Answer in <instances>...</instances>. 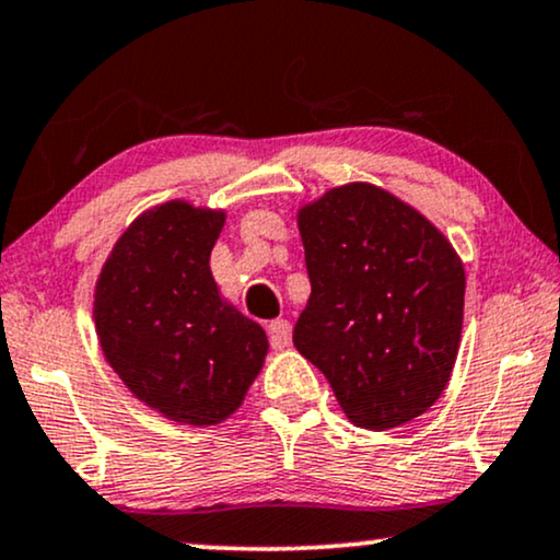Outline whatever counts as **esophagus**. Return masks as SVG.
Here are the masks:
<instances>
[{
  "instance_id": "obj_1",
  "label": "esophagus",
  "mask_w": 560,
  "mask_h": 560,
  "mask_svg": "<svg viewBox=\"0 0 560 560\" xmlns=\"http://www.w3.org/2000/svg\"><path fill=\"white\" fill-rule=\"evenodd\" d=\"M266 330H268V340H271L273 348H287L289 342H292V323L284 317L271 319Z\"/></svg>"
}]
</instances>
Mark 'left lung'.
Returning a JSON list of instances; mask_svg holds the SVG:
<instances>
[{
  "label": "left lung",
  "mask_w": 560,
  "mask_h": 560,
  "mask_svg": "<svg viewBox=\"0 0 560 560\" xmlns=\"http://www.w3.org/2000/svg\"><path fill=\"white\" fill-rule=\"evenodd\" d=\"M312 294L294 346L323 371L348 420L389 430L435 405L456 363L466 273L412 207L371 184L300 212Z\"/></svg>",
  "instance_id": "1"
}]
</instances>
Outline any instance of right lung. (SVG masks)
<instances>
[{
    "instance_id": "add662e5",
    "label": "right lung",
    "mask_w": 560,
    "mask_h": 560,
    "mask_svg": "<svg viewBox=\"0 0 560 560\" xmlns=\"http://www.w3.org/2000/svg\"><path fill=\"white\" fill-rule=\"evenodd\" d=\"M225 214L166 202L140 214L102 268L94 323L104 358L163 417L214 424L264 366V327L222 302L210 253Z\"/></svg>"
}]
</instances>
